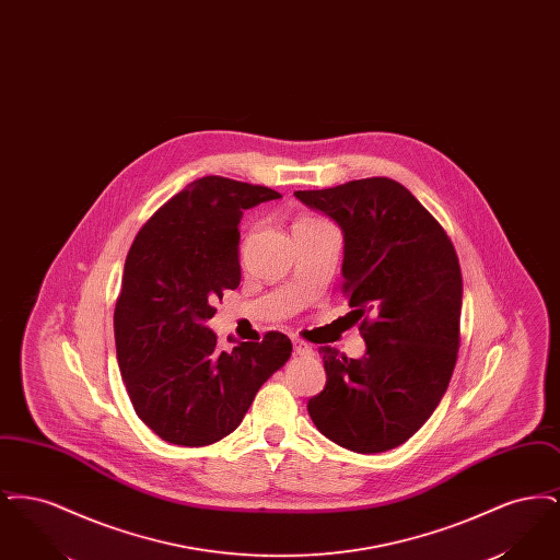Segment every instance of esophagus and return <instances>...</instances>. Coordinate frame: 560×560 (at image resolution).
<instances>
[{
	"label": "esophagus",
	"mask_w": 560,
	"mask_h": 560,
	"mask_svg": "<svg viewBox=\"0 0 560 560\" xmlns=\"http://www.w3.org/2000/svg\"><path fill=\"white\" fill-rule=\"evenodd\" d=\"M293 354H298V357H313L315 350H313V347H308L306 342H302V340H293Z\"/></svg>",
	"instance_id": "esophagus-1"
}]
</instances>
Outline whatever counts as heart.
Returning a JSON list of instances; mask_svg holds the SVG:
<instances>
[{"instance_id": "1", "label": "heart", "mask_w": 560, "mask_h": 560, "mask_svg": "<svg viewBox=\"0 0 560 560\" xmlns=\"http://www.w3.org/2000/svg\"><path fill=\"white\" fill-rule=\"evenodd\" d=\"M311 222H319V220H300V222H295V226H300V224H311Z\"/></svg>"}]
</instances>
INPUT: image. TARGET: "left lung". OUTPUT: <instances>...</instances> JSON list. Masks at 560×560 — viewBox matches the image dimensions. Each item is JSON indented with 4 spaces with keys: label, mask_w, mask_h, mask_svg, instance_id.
Masks as SVG:
<instances>
[{
    "label": "left lung",
    "mask_w": 560,
    "mask_h": 560,
    "mask_svg": "<svg viewBox=\"0 0 560 560\" xmlns=\"http://www.w3.org/2000/svg\"><path fill=\"white\" fill-rule=\"evenodd\" d=\"M345 233L342 292L368 345L363 359L323 350L325 388L308 413L329 441L388 452L424 427L459 350L462 270L452 240L397 180L295 190Z\"/></svg>",
    "instance_id": "obj_1"
}]
</instances>
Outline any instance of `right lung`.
<instances>
[{
    "label": "right lung",
    "instance_id": "right-lung-1",
    "mask_svg": "<svg viewBox=\"0 0 560 560\" xmlns=\"http://www.w3.org/2000/svg\"><path fill=\"white\" fill-rule=\"evenodd\" d=\"M279 197L206 176L163 203L133 240L113 315L117 361L136 416L165 443L203 447L231 434L292 354L281 331L220 350L206 325L215 300L240 288L243 210Z\"/></svg>",
    "mask_w": 560,
    "mask_h": 560
}]
</instances>
